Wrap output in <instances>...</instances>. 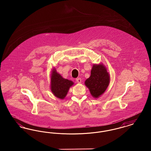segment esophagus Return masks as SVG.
Masks as SVG:
<instances>
[{
    "label": "esophagus",
    "instance_id": "34e87169",
    "mask_svg": "<svg viewBox=\"0 0 151 151\" xmlns=\"http://www.w3.org/2000/svg\"><path fill=\"white\" fill-rule=\"evenodd\" d=\"M76 82L78 83H81V78H80L76 79Z\"/></svg>",
    "mask_w": 151,
    "mask_h": 151
}]
</instances>
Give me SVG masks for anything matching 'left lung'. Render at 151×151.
<instances>
[{"instance_id":"left-lung-1","label":"left lung","mask_w":151,"mask_h":151,"mask_svg":"<svg viewBox=\"0 0 151 151\" xmlns=\"http://www.w3.org/2000/svg\"><path fill=\"white\" fill-rule=\"evenodd\" d=\"M110 83L109 73L102 65H93L91 76L86 79L85 84L92 96L97 98L106 91Z\"/></svg>"}]
</instances>
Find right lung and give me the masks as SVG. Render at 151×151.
<instances>
[{
	"mask_svg": "<svg viewBox=\"0 0 151 151\" xmlns=\"http://www.w3.org/2000/svg\"><path fill=\"white\" fill-rule=\"evenodd\" d=\"M73 84L72 81L63 78L54 70L51 76V90L54 96L59 99H63L69 88Z\"/></svg>",
	"mask_w": 151,
	"mask_h": 151,
	"instance_id": "obj_1",
	"label": "right lung"
}]
</instances>
